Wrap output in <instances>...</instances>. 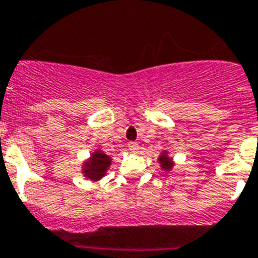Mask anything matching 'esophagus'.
I'll return each mask as SVG.
<instances>
[{
	"instance_id": "esophagus-1",
	"label": "esophagus",
	"mask_w": 258,
	"mask_h": 258,
	"mask_svg": "<svg viewBox=\"0 0 258 258\" xmlns=\"http://www.w3.org/2000/svg\"><path fill=\"white\" fill-rule=\"evenodd\" d=\"M128 149L131 152H134V153H136V152L139 151V144L138 143H134V142H130L128 143Z\"/></svg>"
}]
</instances>
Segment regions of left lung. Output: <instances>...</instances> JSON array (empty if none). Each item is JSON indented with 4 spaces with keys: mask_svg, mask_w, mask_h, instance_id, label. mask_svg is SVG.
Returning a JSON list of instances; mask_svg holds the SVG:
<instances>
[{
    "mask_svg": "<svg viewBox=\"0 0 258 258\" xmlns=\"http://www.w3.org/2000/svg\"><path fill=\"white\" fill-rule=\"evenodd\" d=\"M157 162L160 165L161 170L165 172L171 171V170L174 169V166H175V161H174V158L170 156L167 149H163V151L161 152L160 156L157 157Z\"/></svg>",
    "mask_w": 258,
    "mask_h": 258,
    "instance_id": "obj_1",
    "label": "left lung"
}]
</instances>
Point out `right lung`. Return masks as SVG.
<instances>
[{
    "instance_id": "1",
    "label": "right lung",
    "mask_w": 258,
    "mask_h": 258,
    "mask_svg": "<svg viewBox=\"0 0 258 258\" xmlns=\"http://www.w3.org/2000/svg\"><path fill=\"white\" fill-rule=\"evenodd\" d=\"M113 158L102 152L100 148L92 152L91 156L82 162V174L87 180L100 182L110 169Z\"/></svg>"
}]
</instances>
